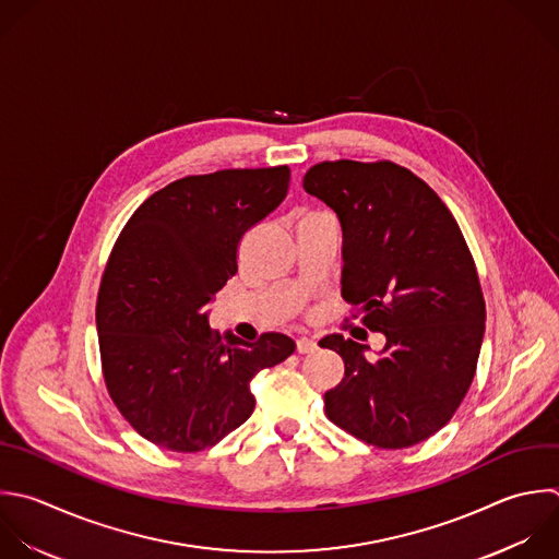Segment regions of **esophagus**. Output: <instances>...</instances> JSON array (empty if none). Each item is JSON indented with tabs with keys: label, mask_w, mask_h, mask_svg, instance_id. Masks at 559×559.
Here are the masks:
<instances>
[{
	"label": "esophagus",
	"mask_w": 559,
	"mask_h": 559,
	"mask_svg": "<svg viewBox=\"0 0 559 559\" xmlns=\"http://www.w3.org/2000/svg\"><path fill=\"white\" fill-rule=\"evenodd\" d=\"M314 349H317V343H314L312 338H306V336H304V338L297 341V352H299V354H312Z\"/></svg>",
	"instance_id": "obj_1"
}]
</instances>
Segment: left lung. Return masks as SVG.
<instances>
[{"label":"left lung","mask_w":559,"mask_h":559,"mask_svg":"<svg viewBox=\"0 0 559 559\" xmlns=\"http://www.w3.org/2000/svg\"><path fill=\"white\" fill-rule=\"evenodd\" d=\"M304 188L341 221L343 299L386 336L376 360L341 334L319 341L345 362L325 415L369 445H415L450 421L476 373L485 299L467 242L435 190L393 162H321Z\"/></svg>","instance_id":"obj_1"}]
</instances>
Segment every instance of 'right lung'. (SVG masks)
<instances>
[{
    "mask_svg": "<svg viewBox=\"0 0 559 559\" xmlns=\"http://www.w3.org/2000/svg\"><path fill=\"white\" fill-rule=\"evenodd\" d=\"M288 166L173 181L129 218L107 260L96 325L107 391L151 443L199 452L255 408L251 380L286 360L293 338L214 332L205 308L238 271L242 236L286 197Z\"/></svg>",
    "mask_w": 559,
    "mask_h": 559,
    "instance_id": "obj_1",
    "label": "right lung"
}]
</instances>
